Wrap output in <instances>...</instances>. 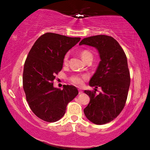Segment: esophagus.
Returning <instances> with one entry per match:
<instances>
[{
  "label": "esophagus",
  "mask_w": 150,
  "mask_h": 150,
  "mask_svg": "<svg viewBox=\"0 0 150 150\" xmlns=\"http://www.w3.org/2000/svg\"><path fill=\"white\" fill-rule=\"evenodd\" d=\"M78 91H79V94H82V91L81 90V89H78Z\"/></svg>",
  "instance_id": "1"
}]
</instances>
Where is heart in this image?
<instances>
[{
    "label": "heart",
    "instance_id": "1",
    "mask_svg": "<svg viewBox=\"0 0 150 150\" xmlns=\"http://www.w3.org/2000/svg\"><path fill=\"white\" fill-rule=\"evenodd\" d=\"M80 56L84 61H86L89 58H92V54L91 52H89L87 50H84L80 53ZM68 58H69V55L66 54L63 58V64L66 65L68 62ZM88 79V75H74L73 76L70 77V81L72 83L75 85L80 86L83 84V82L86 80Z\"/></svg>",
    "mask_w": 150,
    "mask_h": 150
}]
</instances>
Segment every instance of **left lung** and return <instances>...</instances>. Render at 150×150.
I'll return each mask as SVG.
<instances>
[{"label": "left lung", "instance_id": "8db88e82", "mask_svg": "<svg viewBox=\"0 0 150 150\" xmlns=\"http://www.w3.org/2000/svg\"><path fill=\"white\" fill-rule=\"evenodd\" d=\"M96 48L101 61L90 81L89 86L100 87L99 94L85 90L90 101L84 109L87 119L97 125L109 123L124 108L130 83V72L125 53L113 37L97 35L85 38L79 45Z\"/></svg>", "mask_w": 150, "mask_h": 150}]
</instances>
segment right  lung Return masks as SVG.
<instances>
[{
	"label": "right lung",
	"instance_id": "obj_1",
	"mask_svg": "<svg viewBox=\"0 0 150 150\" xmlns=\"http://www.w3.org/2000/svg\"><path fill=\"white\" fill-rule=\"evenodd\" d=\"M80 37L46 33L36 41L24 65L23 89L34 114L46 122H56L64 116L66 106L78 94L75 86L53 87L56 75L63 68V58L80 42Z\"/></svg>",
	"mask_w": 150,
	"mask_h": 150
}]
</instances>
